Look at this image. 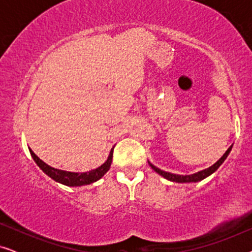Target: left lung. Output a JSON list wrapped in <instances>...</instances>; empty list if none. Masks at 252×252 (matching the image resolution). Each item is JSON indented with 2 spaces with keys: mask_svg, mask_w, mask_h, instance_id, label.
Segmentation results:
<instances>
[{
  "mask_svg": "<svg viewBox=\"0 0 252 252\" xmlns=\"http://www.w3.org/2000/svg\"><path fill=\"white\" fill-rule=\"evenodd\" d=\"M230 150H232V147H229L228 149L225 154H223V156L220 158V159L217 161L216 164H213L212 166H210L209 168H205V170H203L201 172H197V173H194V174H190V175H179V174H173V173H168V172H165V171H161L159 168L155 166L151 163H149V165L153 168L154 171H156L158 174H160L161 177H164L165 179H167V180H171V181H174V182H179V184H181V182H197V181H201L203 179H205L206 177H209L210 174H212L213 172L218 170V167L220 166L223 163V160L226 159L227 156H228V154L230 153Z\"/></svg>",
  "mask_w": 252,
  "mask_h": 252,
  "instance_id": "1",
  "label": "left lung"
}]
</instances>
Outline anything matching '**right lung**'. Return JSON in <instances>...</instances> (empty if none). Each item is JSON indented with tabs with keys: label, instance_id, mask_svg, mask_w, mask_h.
Masks as SVG:
<instances>
[{
	"label": "right lung",
	"instance_id": "1",
	"mask_svg": "<svg viewBox=\"0 0 252 252\" xmlns=\"http://www.w3.org/2000/svg\"><path fill=\"white\" fill-rule=\"evenodd\" d=\"M30 153L32 155L34 161L37 164V166H39L47 175H49L51 179H54L55 181L60 182V184H63L65 186H70V187H78V186L89 185V184H93V182L97 181L98 179H101L103 175L109 171V168L111 166V163H112L113 148L111 149V151H110L108 159H106L104 164L101 165V166L97 168H95V170L85 172V173H75V172L57 170V168L51 167L49 165L44 163V161L41 160L40 158L37 157L31 149H30Z\"/></svg>",
	"mask_w": 252,
	"mask_h": 252
}]
</instances>
